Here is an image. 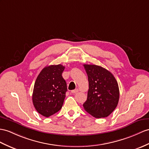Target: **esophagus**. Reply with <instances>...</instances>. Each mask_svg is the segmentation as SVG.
<instances>
[{"instance_id": "34e87169", "label": "esophagus", "mask_w": 149, "mask_h": 149, "mask_svg": "<svg viewBox=\"0 0 149 149\" xmlns=\"http://www.w3.org/2000/svg\"><path fill=\"white\" fill-rule=\"evenodd\" d=\"M78 92V89H75V90H71V92L72 93H77Z\"/></svg>"}]
</instances>
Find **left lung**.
I'll use <instances>...</instances> for the list:
<instances>
[{
	"label": "left lung",
	"mask_w": 149,
	"mask_h": 149,
	"mask_svg": "<svg viewBox=\"0 0 149 149\" xmlns=\"http://www.w3.org/2000/svg\"><path fill=\"white\" fill-rule=\"evenodd\" d=\"M83 66L89 83L87 99L83 107L96 118L107 117L119 102V90L116 79L110 71L102 67L92 64Z\"/></svg>",
	"instance_id": "8db88e82"
}]
</instances>
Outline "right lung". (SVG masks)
<instances>
[{
	"instance_id": "1",
	"label": "right lung",
	"mask_w": 149,
	"mask_h": 149,
	"mask_svg": "<svg viewBox=\"0 0 149 149\" xmlns=\"http://www.w3.org/2000/svg\"><path fill=\"white\" fill-rule=\"evenodd\" d=\"M64 68L61 64L47 66L36 79L33 104L43 116L48 118L62 108L68 90L66 82L62 77Z\"/></svg>"
}]
</instances>
